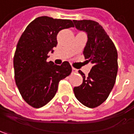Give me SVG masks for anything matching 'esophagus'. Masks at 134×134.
Masks as SVG:
<instances>
[{
	"mask_svg": "<svg viewBox=\"0 0 134 134\" xmlns=\"http://www.w3.org/2000/svg\"><path fill=\"white\" fill-rule=\"evenodd\" d=\"M72 72L73 73H77L78 72V70L76 69V68H74V67H72Z\"/></svg>",
	"mask_w": 134,
	"mask_h": 134,
	"instance_id": "esophagus-1",
	"label": "esophagus"
}]
</instances>
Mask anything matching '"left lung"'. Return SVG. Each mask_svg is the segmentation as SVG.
Wrapping results in <instances>:
<instances>
[{"label":"left lung","instance_id":"8db88e82","mask_svg":"<svg viewBox=\"0 0 134 134\" xmlns=\"http://www.w3.org/2000/svg\"><path fill=\"white\" fill-rule=\"evenodd\" d=\"M76 27L88 34L83 51L87 60L93 64L88 76L81 70L83 81L73 91L79 101L89 108L102 104L113 88L118 73V53L113 40L103 27L95 21L73 20Z\"/></svg>","mask_w":134,"mask_h":134}]
</instances>
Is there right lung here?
I'll use <instances>...</instances> for the list:
<instances>
[{
  "label": "right lung",
  "mask_w": 134,
  "mask_h": 134,
  "mask_svg": "<svg viewBox=\"0 0 134 134\" xmlns=\"http://www.w3.org/2000/svg\"><path fill=\"white\" fill-rule=\"evenodd\" d=\"M74 27L70 19L40 16L22 33L13 58L15 81L22 98L34 108H40L54 97L61 79L72 68L69 62L61 66L46 61L49 52L56 47L58 32Z\"/></svg>",
  "instance_id": "obj_1"
}]
</instances>
